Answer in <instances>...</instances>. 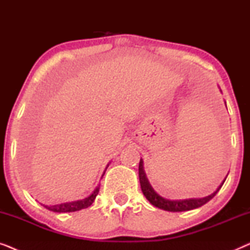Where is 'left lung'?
<instances>
[{
  "instance_id": "8db88e82",
  "label": "left lung",
  "mask_w": 250,
  "mask_h": 250,
  "mask_svg": "<svg viewBox=\"0 0 250 250\" xmlns=\"http://www.w3.org/2000/svg\"><path fill=\"white\" fill-rule=\"evenodd\" d=\"M139 177H140V184H141L142 192L146 196V199L149 200V203L153 205L155 207H158L160 209H164L167 211H187L191 209H196L198 207H201L203 205L208 203L210 199H213L215 194L220 191L222 186H223V183L225 182V180H227V177H225L223 182L220 184V187H218L213 193L209 194V196H206L203 198H188V199L172 200V199H167V198L162 197L160 194H158L155 190H153V188L149 182L148 177L146 175L142 159H140V164H139Z\"/></svg>"
}]
</instances>
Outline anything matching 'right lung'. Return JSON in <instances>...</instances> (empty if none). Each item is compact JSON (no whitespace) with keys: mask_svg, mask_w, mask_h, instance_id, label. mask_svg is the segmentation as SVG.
<instances>
[{"mask_svg":"<svg viewBox=\"0 0 250 250\" xmlns=\"http://www.w3.org/2000/svg\"><path fill=\"white\" fill-rule=\"evenodd\" d=\"M110 164V163H109ZM109 164L105 167V169L108 168ZM104 169V172H105ZM104 172L102 174V176L104 175ZM99 190H100V184H98V187L95 188L93 192H92L90 196L84 198V199H80V200H75V201H68V203H61V204H57V205H43L46 209L56 211V213H70V211H77L81 209H84V208L90 207L93 201L95 200V197L98 196Z\"/></svg>","mask_w":250,"mask_h":250,"instance_id":"right-lung-1","label":"right lung"}]
</instances>
